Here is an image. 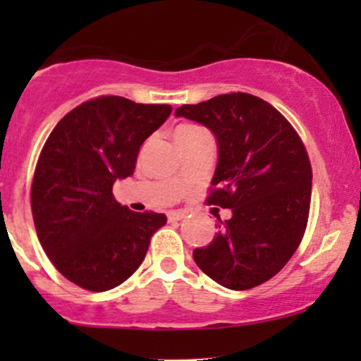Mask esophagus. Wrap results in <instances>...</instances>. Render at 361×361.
<instances>
[{
    "label": "esophagus",
    "instance_id": "obj_1",
    "mask_svg": "<svg viewBox=\"0 0 361 361\" xmlns=\"http://www.w3.org/2000/svg\"><path fill=\"white\" fill-rule=\"evenodd\" d=\"M185 217H186L185 210H169V212H168V221L169 222L181 221V219H185Z\"/></svg>",
    "mask_w": 361,
    "mask_h": 361
}]
</instances>
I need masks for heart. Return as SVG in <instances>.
I'll use <instances>...</instances> for the list:
<instances>
[{
	"mask_svg": "<svg viewBox=\"0 0 361 361\" xmlns=\"http://www.w3.org/2000/svg\"><path fill=\"white\" fill-rule=\"evenodd\" d=\"M198 132H202V128L197 127V126H190V123H185V126H180V127L176 128V132H175L176 142H181V140L192 137V135L198 134Z\"/></svg>",
	"mask_w": 361,
	"mask_h": 361,
	"instance_id": "1",
	"label": "heart"
}]
</instances>
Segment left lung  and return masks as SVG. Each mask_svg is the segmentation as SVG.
<instances>
[{
    "instance_id": "left-lung-1",
    "label": "left lung",
    "mask_w": 361,
    "mask_h": 361,
    "mask_svg": "<svg viewBox=\"0 0 361 361\" xmlns=\"http://www.w3.org/2000/svg\"><path fill=\"white\" fill-rule=\"evenodd\" d=\"M175 115L212 130L219 161L207 202L233 212L224 222L217 215L219 233L193 251L195 263L226 288L258 287L304 238L312 190L307 151L288 120L250 93L181 105Z\"/></svg>"
}]
</instances>
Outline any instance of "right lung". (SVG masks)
Listing matches in <instances>:
<instances>
[{
    "label": "right lung",
    "mask_w": 361,
    "mask_h": 361,
    "mask_svg": "<svg viewBox=\"0 0 361 361\" xmlns=\"http://www.w3.org/2000/svg\"><path fill=\"white\" fill-rule=\"evenodd\" d=\"M122 97L81 103L54 127L37 161L32 214L54 267L91 292L118 287L140 267L166 215L132 212L114 198L139 149L171 114Z\"/></svg>",
    "instance_id": "right-lung-1"
}]
</instances>
